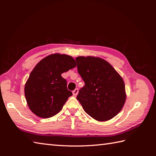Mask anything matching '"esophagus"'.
Returning a JSON list of instances; mask_svg holds the SVG:
<instances>
[{
	"mask_svg": "<svg viewBox=\"0 0 156 156\" xmlns=\"http://www.w3.org/2000/svg\"><path fill=\"white\" fill-rule=\"evenodd\" d=\"M78 92H79V90H78V88H76V89H75L72 92V93H73V96H76L77 95V94H78Z\"/></svg>",
	"mask_w": 156,
	"mask_h": 156,
	"instance_id": "obj_1",
	"label": "esophagus"
}]
</instances>
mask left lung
Here are the masks:
<instances>
[{"label":"left lung","mask_w":156,"mask_h":156,"mask_svg":"<svg viewBox=\"0 0 156 156\" xmlns=\"http://www.w3.org/2000/svg\"><path fill=\"white\" fill-rule=\"evenodd\" d=\"M78 73L85 83L77 96L84 111L97 121L112 119L126 100L124 80L107 61L97 56H77Z\"/></svg>","instance_id":"1"}]
</instances>
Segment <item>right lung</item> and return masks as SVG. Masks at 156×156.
<instances>
[{"label":"right lung","instance_id":"1","mask_svg":"<svg viewBox=\"0 0 156 156\" xmlns=\"http://www.w3.org/2000/svg\"><path fill=\"white\" fill-rule=\"evenodd\" d=\"M76 66L73 57L65 54H51L41 60L25 83V96L31 111L42 119L59 112L72 93L61 74Z\"/></svg>","mask_w":156,"mask_h":156}]
</instances>
